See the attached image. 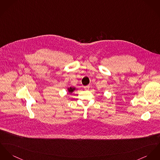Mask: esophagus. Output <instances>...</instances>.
Returning a JSON list of instances; mask_svg holds the SVG:
<instances>
[{
	"label": "esophagus",
	"mask_w": 160,
	"mask_h": 160,
	"mask_svg": "<svg viewBox=\"0 0 160 160\" xmlns=\"http://www.w3.org/2000/svg\"><path fill=\"white\" fill-rule=\"evenodd\" d=\"M89 87H90V86H89V85H87V86H84V89H85V90H89Z\"/></svg>",
	"instance_id": "1"
}]
</instances>
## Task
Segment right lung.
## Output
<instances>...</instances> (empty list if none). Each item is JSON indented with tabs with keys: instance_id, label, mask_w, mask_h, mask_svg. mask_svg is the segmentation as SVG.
<instances>
[{
	"instance_id": "right-lung-1",
	"label": "right lung",
	"mask_w": 160,
	"mask_h": 160,
	"mask_svg": "<svg viewBox=\"0 0 160 160\" xmlns=\"http://www.w3.org/2000/svg\"><path fill=\"white\" fill-rule=\"evenodd\" d=\"M76 89L75 87H69L68 88V92H69V94H71L74 92V91Z\"/></svg>"
}]
</instances>
